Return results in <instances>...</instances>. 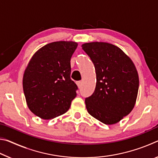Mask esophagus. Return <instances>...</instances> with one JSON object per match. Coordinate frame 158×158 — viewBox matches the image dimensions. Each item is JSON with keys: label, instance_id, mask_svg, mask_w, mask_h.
Returning <instances> with one entry per match:
<instances>
[{"label": "esophagus", "instance_id": "1", "mask_svg": "<svg viewBox=\"0 0 158 158\" xmlns=\"http://www.w3.org/2000/svg\"><path fill=\"white\" fill-rule=\"evenodd\" d=\"M77 86H78V87L79 88V89L81 87V81H77Z\"/></svg>", "mask_w": 158, "mask_h": 158}]
</instances>
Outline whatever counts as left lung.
<instances>
[{
  "mask_svg": "<svg viewBox=\"0 0 158 158\" xmlns=\"http://www.w3.org/2000/svg\"><path fill=\"white\" fill-rule=\"evenodd\" d=\"M96 73V86L85 100L89 114L106 125L115 124L132 110L139 90V76L132 60L115 45L82 44Z\"/></svg>",
  "mask_w": 158,
  "mask_h": 158,
  "instance_id": "8db88e82",
  "label": "left lung"
}]
</instances>
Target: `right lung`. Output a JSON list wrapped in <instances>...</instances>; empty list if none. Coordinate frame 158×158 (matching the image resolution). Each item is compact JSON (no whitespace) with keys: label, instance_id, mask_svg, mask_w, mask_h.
<instances>
[{"label":"right lung","instance_id":"right-lung-1","mask_svg":"<svg viewBox=\"0 0 158 158\" xmlns=\"http://www.w3.org/2000/svg\"><path fill=\"white\" fill-rule=\"evenodd\" d=\"M74 42H54L35 53L23 77V89L30 110L49 120L66 113L78 87L70 78Z\"/></svg>","mask_w":158,"mask_h":158}]
</instances>
